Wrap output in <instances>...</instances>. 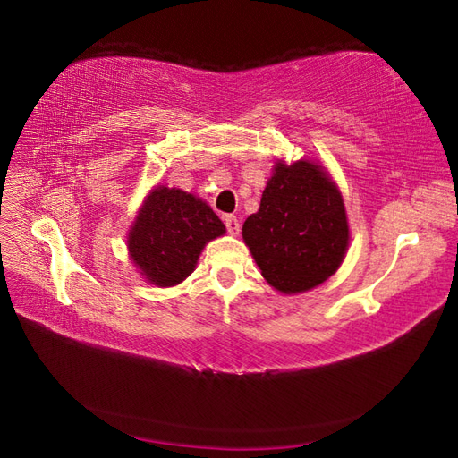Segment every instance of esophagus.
<instances>
[{
	"label": "esophagus",
	"instance_id": "34e87169",
	"mask_svg": "<svg viewBox=\"0 0 458 458\" xmlns=\"http://www.w3.org/2000/svg\"><path fill=\"white\" fill-rule=\"evenodd\" d=\"M225 225H226V230H228L230 236H238V233H240V222H238L236 216L226 215L225 216Z\"/></svg>",
	"mask_w": 458,
	"mask_h": 458
}]
</instances>
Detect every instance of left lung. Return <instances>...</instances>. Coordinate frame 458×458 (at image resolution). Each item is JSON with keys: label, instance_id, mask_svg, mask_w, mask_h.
Here are the masks:
<instances>
[{"label": "left lung", "instance_id": "obj_1", "mask_svg": "<svg viewBox=\"0 0 458 458\" xmlns=\"http://www.w3.org/2000/svg\"><path fill=\"white\" fill-rule=\"evenodd\" d=\"M242 236L273 289L310 291L345 259L351 236L342 191L312 159H277L259 210L243 222Z\"/></svg>", "mask_w": 458, "mask_h": 458}]
</instances>
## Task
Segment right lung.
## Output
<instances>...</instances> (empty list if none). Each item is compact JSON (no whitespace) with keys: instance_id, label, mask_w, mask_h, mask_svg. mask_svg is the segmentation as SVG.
Listing matches in <instances>:
<instances>
[{"instance_id":"1","label":"right lung","mask_w":458,"mask_h":458,"mask_svg":"<svg viewBox=\"0 0 458 458\" xmlns=\"http://www.w3.org/2000/svg\"><path fill=\"white\" fill-rule=\"evenodd\" d=\"M225 233L226 226L203 199L156 185L136 212L126 248L142 277L162 289L183 283L207 243Z\"/></svg>"}]
</instances>
